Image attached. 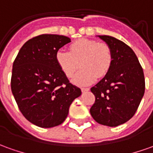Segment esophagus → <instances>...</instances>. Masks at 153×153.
<instances>
[{
	"instance_id": "1",
	"label": "esophagus",
	"mask_w": 153,
	"mask_h": 153,
	"mask_svg": "<svg viewBox=\"0 0 153 153\" xmlns=\"http://www.w3.org/2000/svg\"><path fill=\"white\" fill-rule=\"evenodd\" d=\"M90 89L89 88H81V91L82 92H86V91H89Z\"/></svg>"
}]
</instances>
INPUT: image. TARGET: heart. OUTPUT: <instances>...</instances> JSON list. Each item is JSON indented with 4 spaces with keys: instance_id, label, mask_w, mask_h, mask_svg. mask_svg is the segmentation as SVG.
<instances>
[{
    "instance_id": "heart-1",
    "label": "heart",
    "mask_w": 153,
    "mask_h": 153,
    "mask_svg": "<svg viewBox=\"0 0 153 153\" xmlns=\"http://www.w3.org/2000/svg\"><path fill=\"white\" fill-rule=\"evenodd\" d=\"M55 60L67 78L74 76L80 63L82 69L73 79V83L84 86L93 84L97 76H105L111 67L113 57L110 47L105 43L82 38L69 45V52L57 51Z\"/></svg>"
}]
</instances>
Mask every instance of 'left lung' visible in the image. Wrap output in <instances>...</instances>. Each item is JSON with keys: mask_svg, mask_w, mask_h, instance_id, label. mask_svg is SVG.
<instances>
[{"mask_svg": "<svg viewBox=\"0 0 153 153\" xmlns=\"http://www.w3.org/2000/svg\"><path fill=\"white\" fill-rule=\"evenodd\" d=\"M110 47L111 67L90 90L95 102L90 114L99 124L117 126L128 121L137 110L145 92V79L133 50L111 36H97Z\"/></svg>", "mask_w": 153, "mask_h": 153, "instance_id": "left-lung-1", "label": "left lung"}]
</instances>
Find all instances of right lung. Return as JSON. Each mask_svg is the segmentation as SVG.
Instances as JSON below:
<instances>
[{
    "label": "right lung",
    "mask_w": 153,
    "mask_h": 153,
    "mask_svg": "<svg viewBox=\"0 0 153 153\" xmlns=\"http://www.w3.org/2000/svg\"><path fill=\"white\" fill-rule=\"evenodd\" d=\"M70 38L42 34L26 42L12 66L11 92L18 108L31 123L42 128L62 124L81 90L69 83L57 65V51Z\"/></svg>",
    "instance_id": "obj_1"
}]
</instances>
